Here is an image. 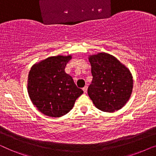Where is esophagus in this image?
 <instances>
[{"mask_svg":"<svg viewBox=\"0 0 156 156\" xmlns=\"http://www.w3.org/2000/svg\"><path fill=\"white\" fill-rule=\"evenodd\" d=\"M87 89H88V87L87 86H85L84 87H83V91H84V93L87 92Z\"/></svg>","mask_w":156,"mask_h":156,"instance_id":"obj_1","label":"esophagus"}]
</instances>
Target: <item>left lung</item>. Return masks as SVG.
Instances as JSON below:
<instances>
[{
  "label": "left lung",
  "instance_id": "obj_1",
  "mask_svg": "<svg viewBox=\"0 0 156 156\" xmlns=\"http://www.w3.org/2000/svg\"><path fill=\"white\" fill-rule=\"evenodd\" d=\"M93 79L88 95L96 107L105 112L120 109L129 101L133 89L129 69L107 53L91 55Z\"/></svg>",
  "mask_w": 156,
  "mask_h": 156
}]
</instances>
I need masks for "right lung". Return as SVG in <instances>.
Returning <instances> with one entry per match:
<instances>
[{
	"instance_id": "1",
	"label": "right lung",
	"mask_w": 156,
	"mask_h": 156,
	"mask_svg": "<svg viewBox=\"0 0 156 156\" xmlns=\"http://www.w3.org/2000/svg\"><path fill=\"white\" fill-rule=\"evenodd\" d=\"M71 59V55L50 57L31 67L27 81L29 97L46 116L60 117L67 114L84 92L65 72Z\"/></svg>"
}]
</instances>
